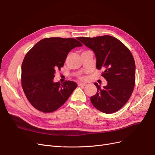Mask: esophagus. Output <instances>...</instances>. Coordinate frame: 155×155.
<instances>
[{
  "label": "esophagus",
  "mask_w": 155,
  "mask_h": 155,
  "mask_svg": "<svg viewBox=\"0 0 155 155\" xmlns=\"http://www.w3.org/2000/svg\"><path fill=\"white\" fill-rule=\"evenodd\" d=\"M87 85L86 83H78V86L81 87V86H85Z\"/></svg>",
  "instance_id": "1"
}]
</instances>
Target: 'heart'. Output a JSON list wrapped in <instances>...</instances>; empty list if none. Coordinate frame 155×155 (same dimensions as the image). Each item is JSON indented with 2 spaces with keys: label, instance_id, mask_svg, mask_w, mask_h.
Returning <instances> with one entry per match:
<instances>
[{
  "label": "heart",
  "instance_id": "obj_1",
  "mask_svg": "<svg viewBox=\"0 0 155 155\" xmlns=\"http://www.w3.org/2000/svg\"><path fill=\"white\" fill-rule=\"evenodd\" d=\"M79 78H80V79H81V80H84V79H86V78L85 76H81Z\"/></svg>",
  "mask_w": 155,
  "mask_h": 155
}]
</instances>
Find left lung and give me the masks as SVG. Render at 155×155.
Masks as SVG:
<instances>
[{
  "mask_svg": "<svg viewBox=\"0 0 155 155\" xmlns=\"http://www.w3.org/2000/svg\"><path fill=\"white\" fill-rule=\"evenodd\" d=\"M79 40L94 52L96 68L104 70L101 76L107 81L104 88L94 83L97 92L91 97L92 104L104 113L118 111L128 101L134 90L136 67L132 54L112 36L81 37Z\"/></svg>",
  "mask_w": 155,
  "mask_h": 155,
  "instance_id": "8db88e82",
  "label": "left lung"
}]
</instances>
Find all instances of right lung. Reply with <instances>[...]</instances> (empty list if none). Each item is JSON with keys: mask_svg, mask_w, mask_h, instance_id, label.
Here are the masks:
<instances>
[{"mask_svg": "<svg viewBox=\"0 0 155 155\" xmlns=\"http://www.w3.org/2000/svg\"><path fill=\"white\" fill-rule=\"evenodd\" d=\"M81 46L76 39L50 37L39 41L26 54L22 63L21 84L28 100L36 109L43 112L56 110L77 87L72 81L61 84L53 79L69 51Z\"/></svg>", "mask_w": 155, "mask_h": 155, "instance_id": "add662e5", "label": "right lung"}]
</instances>
